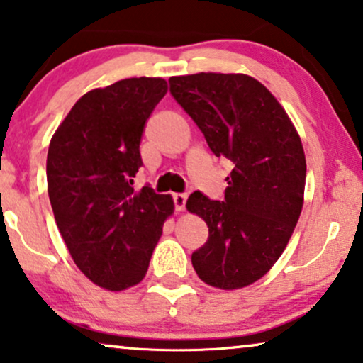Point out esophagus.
I'll use <instances>...</instances> for the list:
<instances>
[{
	"label": "esophagus",
	"instance_id": "esophagus-1",
	"mask_svg": "<svg viewBox=\"0 0 363 363\" xmlns=\"http://www.w3.org/2000/svg\"><path fill=\"white\" fill-rule=\"evenodd\" d=\"M174 199V206H176L177 211H184L186 208V201H187V194L184 193H176L172 196Z\"/></svg>",
	"mask_w": 363,
	"mask_h": 363
}]
</instances>
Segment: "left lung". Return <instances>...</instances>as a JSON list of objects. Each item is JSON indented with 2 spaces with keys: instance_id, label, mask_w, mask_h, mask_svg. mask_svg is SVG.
Wrapping results in <instances>:
<instances>
[{
  "instance_id": "8db88e82",
  "label": "left lung",
  "mask_w": 363,
  "mask_h": 363,
  "mask_svg": "<svg viewBox=\"0 0 363 363\" xmlns=\"http://www.w3.org/2000/svg\"><path fill=\"white\" fill-rule=\"evenodd\" d=\"M169 83L211 152L234 164L223 201L194 191L186 203L210 232L191 256L194 272L216 289H242L272 269L298 222L307 170L301 136L272 91L247 74Z\"/></svg>"
}]
</instances>
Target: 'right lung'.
<instances>
[{
    "label": "right lung",
    "mask_w": 363,
    "mask_h": 363,
    "mask_svg": "<svg viewBox=\"0 0 363 363\" xmlns=\"http://www.w3.org/2000/svg\"><path fill=\"white\" fill-rule=\"evenodd\" d=\"M167 94L164 78H126L90 90L54 133L48 193L74 264L102 289L138 285L172 215L170 196L133 187L143 165L147 119Z\"/></svg>",
    "instance_id": "right-lung-1"
}]
</instances>
